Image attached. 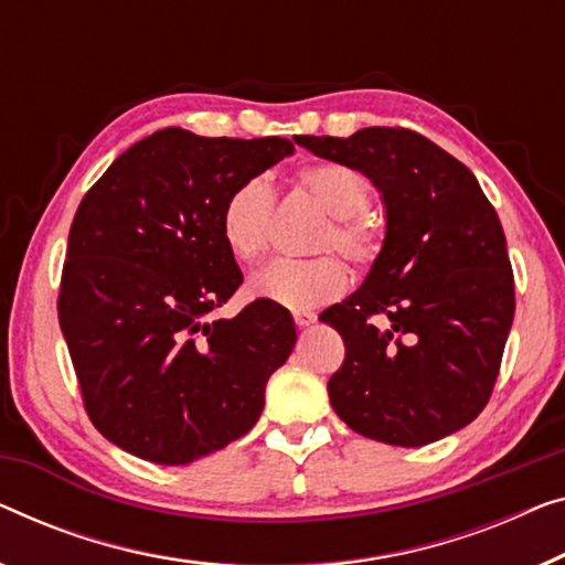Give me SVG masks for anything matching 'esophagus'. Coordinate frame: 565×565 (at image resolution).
I'll return each mask as SVG.
<instances>
[{"label":"esophagus","mask_w":565,"mask_h":565,"mask_svg":"<svg viewBox=\"0 0 565 565\" xmlns=\"http://www.w3.org/2000/svg\"><path fill=\"white\" fill-rule=\"evenodd\" d=\"M292 321H296V326L298 329H306V326H310V323H316V316L313 313H292Z\"/></svg>","instance_id":"34e87169"}]
</instances>
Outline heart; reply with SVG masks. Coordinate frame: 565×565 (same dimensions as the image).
Instances as JSON below:
<instances>
[{
  "mask_svg": "<svg viewBox=\"0 0 565 565\" xmlns=\"http://www.w3.org/2000/svg\"><path fill=\"white\" fill-rule=\"evenodd\" d=\"M296 183L310 201L331 214L329 226L318 236V252L337 249L359 269L377 263L384 234L377 218L366 211L372 201V185L364 173L347 162L323 160L300 168ZM273 209V191L259 178H249L226 195L222 216H218V232L234 259L255 263L265 255ZM347 288V267L331 255L316 259H275L249 277L252 296L292 310L323 306L339 298Z\"/></svg>",
  "mask_w": 565,
  "mask_h": 565,
  "instance_id": "1",
  "label": "heart"
}]
</instances>
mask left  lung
Instances as JSON below:
<instances>
[{
  "instance_id": "1",
  "label": "left lung",
  "mask_w": 565,
  "mask_h": 565,
  "mask_svg": "<svg viewBox=\"0 0 565 565\" xmlns=\"http://www.w3.org/2000/svg\"><path fill=\"white\" fill-rule=\"evenodd\" d=\"M347 162L382 193L387 226L354 296L323 310L347 356L329 397L351 430L425 446L484 411L514 316V277L500 216L469 168L403 127L298 137Z\"/></svg>"
}]
</instances>
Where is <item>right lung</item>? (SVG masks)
Returning <instances> with one entry per match:
<instances>
[{
	"instance_id": "obj_1",
	"label": "right lung",
	"mask_w": 565,
	"mask_h": 565,
	"mask_svg": "<svg viewBox=\"0 0 565 565\" xmlns=\"http://www.w3.org/2000/svg\"><path fill=\"white\" fill-rule=\"evenodd\" d=\"M292 150L282 137L168 127L121 152L81 201L58 321L88 418L127 454L191 463L242 438L263 413L296 323L269 300L209 321L244 280L218 216L236 185Z\"/></svg>"
}]
</instances>
